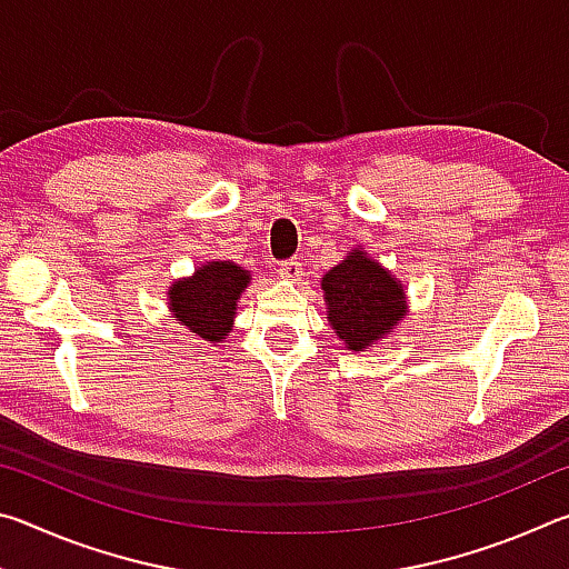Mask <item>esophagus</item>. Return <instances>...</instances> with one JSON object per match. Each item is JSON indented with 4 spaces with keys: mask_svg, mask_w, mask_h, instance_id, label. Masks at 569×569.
I'll list each match as a JSON object with an SVG mask.
<instances>
[{
    "mask_svg": "<svg viewBox=\"0 0 569 569\" xmlns=\"http://www.w3.org/2000/svg\"><path fill=\"white\" fill-rule=\"evenodd\" d=\"M278 273H281V278H286V281H298V278L303 276L301 261H296V258H291V261H281L278 263Z\"/></svg>",
    "mask_w": 569,
    "mask_h": 569,
    "instance_id": "esophagus-1",
    "label": "esophagus"
}]
</instances>
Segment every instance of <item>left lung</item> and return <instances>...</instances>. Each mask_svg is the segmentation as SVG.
I'll return each instance as SVG.
<instances>
[{
    "label": "left lung",
    "mask_w": 569,
    "mask_h": 569,
    "mask_svg": "<svg viewBox=\"0 0 569 569\" xmlns=\"http://www.w3.org/2000/svg\"><path fill=\"white\" fill-rule=\"evenodd\" d=\"M326 319L343 349L366 351L407 313V293L387 268L356 248L321 281Z\"/></svg>",
    "instance_id": "obj_1"
}]
</instances>
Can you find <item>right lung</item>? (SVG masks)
Wrapping results in <instances>:
<instances>
[{"label":"right lung","instance_id":"obj_1","mask_svg":"<svg viewBox=\"0 0 569 569\" xmlns=\"http://www.w3.org/2000/svg\"><path fill=\"white\" fill-rule=\"evenodd\" d=\"M250 283V271L233 261H206L196 273L170 286L172 319L203 341L220 343L233 329L238 298Z\"/></svg>","mask_w":569,"mask_h":569}]
</instances>
